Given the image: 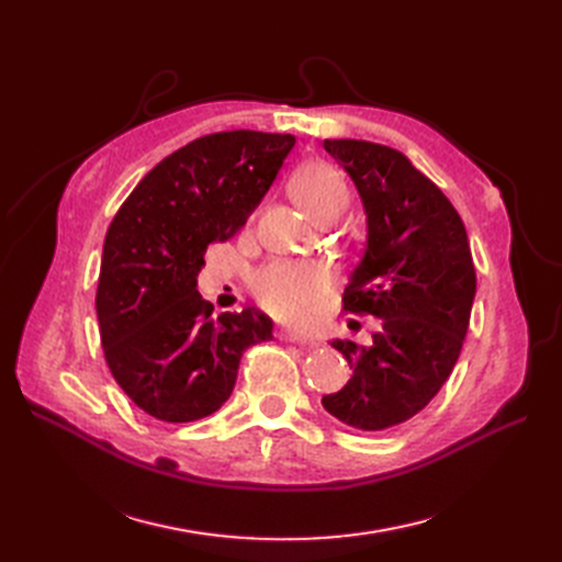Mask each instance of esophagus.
Instances as JSON below:
<instances>
[{
	"instance_id": "esophagus-1",
	"label": "esophagus",
	"mask_w": 562,
	"mask_h": 562,
	"mask_svg": "<svg viewBox=\"0 0 562 562\" xmlns=\"http://www.w3.org/2000/svg\"><path fill=\"white\" fill-rule=\"evenodd\" d=\"M277 337L283 339V342H295V345H307V347H318L316 339L307 337L304 333H297V330H291V328H279L277 330Z\"/></svg>"
}]
</instances>
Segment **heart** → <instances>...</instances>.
<instances>
[{
    "label": "heart",
    "mask_w": 562,
    "mask_h": 562,
    "mask_svg": "<svg viewBox=\"0 0 562 562\" xmlns=\"http://www.w3.org/2000/svg\"><path fill=\"white\" fill-rule=\"evenodd\" d=\"M291 190L300 206L316 220L335 211L339 213L347 206V184L326 161L300 166ZM252 288L267 312L288 321H304L312 314L318 297L326 293L328 274L314 262L279 260L258 271Z\"/></svg>",
    "instance_id": "1"
}]
</instances>
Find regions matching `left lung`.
Instances as JSON below:
<instances>
[{
	"instance_id": "left-lung-1",
	"label": "left lung",
	"mask_w": 562,
	"mask_h": 562,
	"mask_svg": "<svg viewBox=\"0 0 562 562\" xmlns=\"http://www.w3.org/2000/svg\"><path fill=\"white\" fill-rule=\"evenodd\" d=\"M368 213V248L342 310L382 318L370 347L330 342L351 380L323 407L361 431L413 419L446 384L462 351L475 295L467 229L450 199L405 155L368 140H323Z\"/></svg>"
}]
</instances>
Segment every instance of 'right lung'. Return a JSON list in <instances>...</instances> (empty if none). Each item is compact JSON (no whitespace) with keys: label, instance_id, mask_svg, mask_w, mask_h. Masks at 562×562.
<instances>
[{"label":"right lung","instance_id":"right-lung-1","mask_svg":"<svg viewBox=\"0 0 562 562\" xmlns=\"http://www.w3.org/2000/svg\"><path fill=\"white\" fill-rule=\"evenodd\" d=\"M293 145L288 133L203 135L151 168L116 211L95 293L100 342L112 378L147 415H213L244 351L271 339L258 310L213 318L196 274L209 244L244 227Z\"/></svg>","mask_w":562,"mask_h":562}]
</instances>
